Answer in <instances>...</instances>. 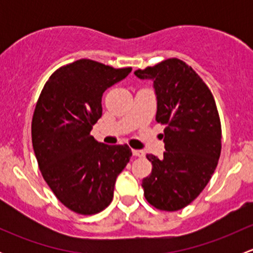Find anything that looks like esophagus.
I'll list each match as a JSON object with an SVG mask.
<instances>
[{"label":"esophagus","instance_id":"34e87169","mask_svg":"<svg viewBox=\"0 0 253 253\" xmlns=\"http://www.w3.org/2000/svg\"><path fill=\"white\" fill-rule=\"evenodd\" d=\"M132 153H133L134 157H139V158L144 157V155H145V153L141 149H133V150H132Z\"/></svg>","mask_w":253,"mask_h":253}]
</instances>
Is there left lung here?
Masks as SVG:
<instances>
[{
	"instance_id": "1",
	"label": "left lung",
	"mask_w": 253,
	"mask_h": 253,
	"mask_svg": "<svg viewBox=\"0 0 253 253\" xmlns=\"http://www.w3.org/2000/svg\"><path fill=\"white\" fill-rule=\"evenodd\" d=\"M134 75L153 81L155 120L165 125L164 157L147 155L153 168L142 181L144 197L160 211H178L200 196L218 165L221 125L215 100L202 78L178 58Z\"/></svg>"
}]
</instances>
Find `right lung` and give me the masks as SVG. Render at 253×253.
Here are the masks:
<instances>
[{
	"label": "right lung",
	"mask_w": 253,
	"mask_h": 253,
	"mask_svg": "<svg viewBox=\"0 0 253 253\" xmlns=\"http://www.w3.org/2000/svg\"><path fill=\"white\" fill-rule=\"evenodd\" d=\"M131 71L82 58L56 70L38 99L32 142L39 169L75 213L91 215L110 205L117 176L132 157L127 144H104L90 134L103 114V93Z\"/></svg>",
	"instance_id": "add662e5"
}]
</instances>
